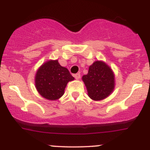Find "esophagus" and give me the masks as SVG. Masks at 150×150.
<instances>
[{
    "mask_svg": "<svg viewBox=\"0 0 150 150\" xmlns=\"http://www.w3.org/2000/svg\"><path fill=\"white\" fill-rule=\"evenodd\" d=\"M74 77H75V78L76 80H79L80 78V73H76L74 75Z\"/></svg>",
    "mask_w": 150,
    "mask_h": 150,
    "instance_id": "34e87169",
    "label": "esophagus"
}]
</instances>
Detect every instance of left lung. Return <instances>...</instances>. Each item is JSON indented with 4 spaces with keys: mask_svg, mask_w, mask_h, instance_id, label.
I'll return each instance as SVG.
<instances>
[{
    "mask_svg": "<svg viewBox=\"0 0 150 150\" xmlns=\"http://www.w3.org/2000/svg\"><path fill=\"white\" fill-rule=\"evenodd\" d=\"M83 81L87 88L88 95L92 100H100L108 97L114 89V74L102 61H96L89 67Z\"/></svg>",
    "mask_w": 150,
    "mask_h": 150,
    "instance_id": "obj_1",
    "label": "left lung"
}]
</instances>
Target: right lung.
Listing matches in <instances>:
<instances>
[{
  "instance_id": "1",
  "label": "right lung",
  "mask_w": 150,
  "mask_h": 150,
  "mask_svg": "<svg viewBox=\"0 0 150 150\" xmlns=\"http://www.w3.org/2000/svg\"><path fill=\"white\" fill-rule=\"evenodd\" d=\"M73 80L69 70L62 67L58 60H49L38 69L35 86L42 97L55 100L62 97L67 83Z\"/></svg>"
}]
</instances>
